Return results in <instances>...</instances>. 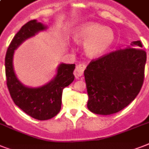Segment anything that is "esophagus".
<instances>
[{
  "label": "esophagus",
  "mask_w": 149,
  "mask_h": 149,
  "mask_svg": "<svg viewBox=\"0 0 149 149\" xmlns=\"http://www.w3.org/2000/svg\"><path fill=\"white\" fill-rule=\"evenodd\" d=\"M85 69H86V65H85V64L79 63V64L77 65V66H76L74 70L75 77H81L82 75L84 74V70H85Z\"/></svg>",
  "instance_id": "esophagus-1"
}]
</instances>
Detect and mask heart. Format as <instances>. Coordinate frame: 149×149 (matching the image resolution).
Wrapping results in <instances>:
<instances>
[{
  "instance_id": "obj_1",
  "label": "heart",
  "mask_w": 149,
  "mask_h": 149,
  "mask_svg": "<svg viewBox=\"0 0 149 149\" xmlns=\"http://www.w3.org/2000/svg\"><path fill=\"white\" fill-rule=\"evenodd\" d=\"M75 42L84 43V50L90 58H98L104 55L115 41L112 29L103 24L90 22L77 27L72 32Z\"/></svg>"
}]
</instances>
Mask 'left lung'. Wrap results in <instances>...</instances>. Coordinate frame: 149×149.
Here are the masks:
<instances>
[{
    "label": "left lung",
    "instance_id": "1",
    "mask_svg": "<svg viewBox=\"0 0 149 149\" xmlns=\"http://www.w3.org/2000/svg\"><path fill=\"white\" fill-rule=\"evenodd\" d=\"M140 41L92 61L84 71L87 107L101 115L115 113L128 105L141 91L146 52Z\"/></svg>",
    "mask_w": 149,
    "mask_h": 149
}]
</instances>
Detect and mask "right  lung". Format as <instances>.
<instances>
[{
	"label": "right lung",
	"instance_id": "right-lung-1",
	"mask_svg": "<svg viewBox=\"0 0 149 149\" xmlns=\"http://www.w3.org/2000/svg\"><path fill=\"white\" fill-rule=\"evenodd\" d=\"M47 29L46 25L37 20L27 22L15 36L5 56L7 85L13 101L28 115L39 120L51 119L59 112L63 89L69 86L75 78V64L63 63L58 65L53 79L38 87L26 86L15 74L13 65L15 50L25 40Z\"/></svg>",
	"mask_w": 149,
	"mask_h": 149
}]
</instances>
